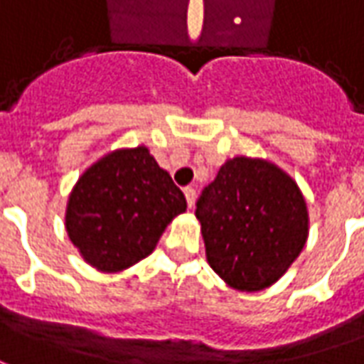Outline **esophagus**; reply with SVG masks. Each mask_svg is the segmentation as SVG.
Here are the masks:
<instances>
[{"label":"esophagus","mask_w":364,"mask_h":364,"mask_svg":"<svg viewBox=\"0 0 364 364\" xmlns=\"http://www.w3.org/2000/svg\"><path fill=\"white\" fill-rule=\"evenodd\" d=\"M183 193H185V199H187V205H189V208H193V205H195V197H197V191L193 189V187H185V189H183Z\"/></svg>","instance_id":"esophagus-1"}]
</instances>
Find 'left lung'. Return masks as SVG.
<instances>
[{
  "label": "left lung",
  "mask_w": 364,
  "mask_h": 364,
  "mask_svg": "<svg viewBox=\"0 0 364 364\" xmlns=\"http://www.w3.org/2000/svg\"><path fill=\"white\" fill-rule=\"evenodd\" d=\"M195 215L210 268L240 291H260L278 282L309 232L297 183L278 165L244 156L218 169Z\"/></svg>",
  "instance_id": "obj_1"
}]
</instances>
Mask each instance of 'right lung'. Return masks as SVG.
I'll return each instance as SVG.
<instances>
[{"label":"right lung","instance_id":"add662e5","mask_svg":"<svg viewBox=\"0 0 364 364\" xmlns=\"http://www.w3.org/2000/svg\"><path fill=\"white\" fill-rule=\"evenodd\" d=\"M185 210L171 175L138 146L110 151L80 175L68 195L65 226L92 268L122 272L154 252L167 225Z\"/></svg>","mask_w":364,"mask_h":364}]
</instances>
